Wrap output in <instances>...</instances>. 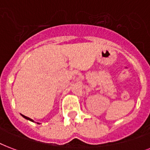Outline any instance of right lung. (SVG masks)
<instances>
[{"instance_id":"1","label":"right lung","mask_w":150,"mask_h":150,"mask_svg":"<svg viewBox=\"0 0 150 150\" xmlns=\"http://www.w3.org/2000/svg\"><path fill=\"white\" fill-rule=\"evenodd\" d=\"M22 115V116H23V118H24V119H28V120H29V121H31V122H34V120H33V119H30V118H28V117L25 116V115ZM37 123H38V124H40V123H39V122H37Z\"/></svg>"}]
</instances>
